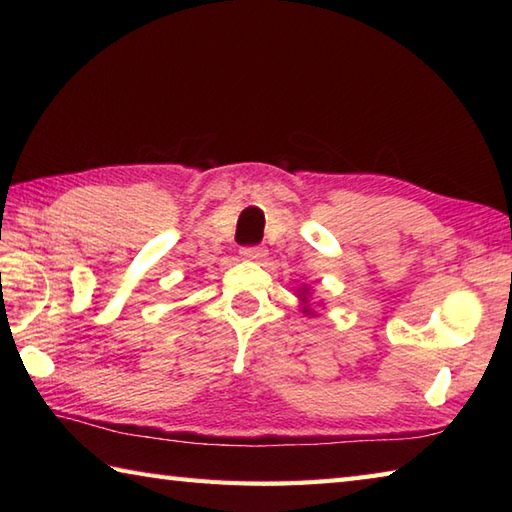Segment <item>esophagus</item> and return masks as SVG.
Here are the masks:
<instances>
[{
    "label": "esophagus",
    "instance_id": "34e87169",
    "mask_svg": "<svg viewBox=\"0 0 512 512\" xmlns=\"http://www.w3.org/2000/svg\"><path fill=\"white\" fill-rule=\"evenodd\" d=\"M239 255L248 259V262H257V259H262L266 255V250L262 246H244L242 253H239Z\"/></svg>",
    "mask_w": 512,
    "mask_h": 512
}]
</instances>
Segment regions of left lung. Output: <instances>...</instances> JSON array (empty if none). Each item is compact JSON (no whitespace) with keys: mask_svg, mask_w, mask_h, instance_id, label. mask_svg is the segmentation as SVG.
<instances>
[{"mask_svg":"<svg viewBox=\"0 0 512 512\" xmlns=\"http://www.w3.org/2000/svg\"><path fill=\"white\" fill-rule=\"evenodd\" d=\"M299 299H301V303H303V312L310 314V308H308V288H301V290H299Z\"/></svg>","mask_w":512,"mask_h":512,"instance_id":"obj_1","label":"left lung"}]
</instances>
